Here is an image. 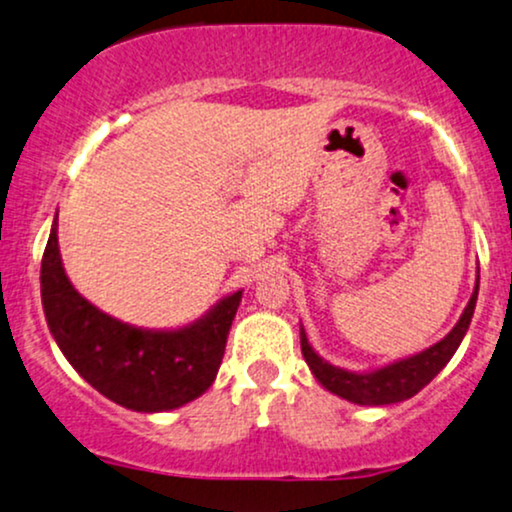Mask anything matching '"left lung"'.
Masks as SVG:
<instances>
[{
    "label": "left lung",
    "instance_id": "obj_1",
    "mask_svg": "<svg viewBox=\"0 0 512 512\" xmlns=\"http://www.w3.org/2000/svg\"><path fill=\"white\" fill-rule=\"evenodd\" d=\"M477 296L479 279L467 308L462 310L460 320H457V325L452 327L440 342L428 346L421 354L399 358V361L387 363L383 368L356 373V370L332 366L330 361H325L320 354H315V349L310 346L308 337H305V330L301 327L303 358L310 366V370H313L317 383L325 387V390H330L332 395L349 399V402L354 404H363V407H383V404L404 402V399L414 397L416 392L424 390L440 370L448 366L452 354H455L457 346L462 344L464 334L469 330L474 305H477Z\"/></svg>",
    "mask_w": 512,
    "mask_h": 512
}]
</instances>
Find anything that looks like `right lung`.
<instances>
[{
	"label": "right lung",
	"instance_id": "right-lung-1",
	"mask_svg": "<svg viewBox=\"0 0 512 512\" xmlns=\"http://www.w3.org/2000/svg\"><path fill=\"white\" fill-rule=\"evenodd\" d=\"M40 296L52 337L76 373L120 407L154 414L178 409L209 390L243 291L223 296L178 330L127 325L74 289L62 267L55 219L40 264Z\"/></svg>",
	"mask_w": 512,
	"mask_h": 512
}]
</instances>
